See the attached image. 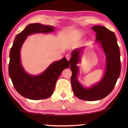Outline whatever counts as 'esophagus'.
Returning a JSON list of instances; mask_svg holds the SVG:
<instances>
[{
	"mask_svg": "<svg viewBox=\"0 0 128 128\" xmlns=\"http://www.w3.org/2000/svg\"><path fill=\"white\" fill-rule=\"evenodd\" d=\"M66 58L67 60H68V61H69V59H70V55H69V54H67V55H66Z\"/></svg>",
	"mask_w": 128,
	"mask_h": 128,
	"instance_id": "obj_1",
	"label": "esophagus"
}]
</instances>
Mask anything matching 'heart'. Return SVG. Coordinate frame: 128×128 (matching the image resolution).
Masks as SVG:
<instances>
[{
    "mask_svg": "<svg viewBox=\"0 0 128 128\" xmlns=\"http://www.w3.org/2000/svg\"><path fill=\"white\" fill-rule=\"evenodd\" d=\"M77 34L79 37H81L82 36H83L84 35V32L81 31V30H78V31H77Z\"/></svg>",
    "mask_w": 128,
    "mask_h": 128,
    "instance_id": "1",
    "label": "heart"
}]
</instances>
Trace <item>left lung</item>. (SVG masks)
Here are the masks:
<instances>
[{
    "label": "left lung",
    "mask_w": 128,
    "mask_h": 128,
    "mask_svg": "<svg viewBox=\"0 0 128 128\" xmlns=\"http://www.w3.org/2000/svg\"><path fill=\"white\" fill-rule=\"evenodd\" d=\"M92 29L96 32L95 43L102 50L106 58L105 70L101 80L89 88L84 87L78 80L80 69L77 64L81 62L82 52L85 47L73 50L69 61L72 73L70 81L73 92L77 98L87 101L100 100L110 94L121 71L120 52L115 34L100 25L94 26Z\"/></svg>",
    "instance_id": "8db88e82"
}]
</instances>
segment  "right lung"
<instances>
[{
	"label": "right lung",
	"mask_w": 128,
	"mask_h": 128,
	"mask_svg": "<svg viewBox=\"0 0 128 128\" xmlns=\"http://www.w3.org/2000/svg\"><path fill=\"white\" fill-rule=\"evenodd\" d=\"M54 31L53 26L30 24L14 38L10 51L8 72L15 89L26 98L40 100L50 97L62 71L69 68L68 61L64 57L52 62L40 74L33 75L26 72L21 63V49L28 36L34 34H48Z\"/></svg>",
	"instance_id": "right-lung-1"
}]
</instances>
